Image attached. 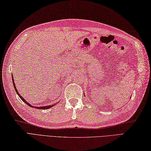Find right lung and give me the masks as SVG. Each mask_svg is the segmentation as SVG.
Returning <instances> with one entry per match:
<instances>
[{
    "instance_id": "add662e5",
    "label": "right lung",
    "mask_w": 151,
    "mask_h": 151,
    "mask_svg": "<svg viewBox=\"0 0 151 151\" xmlns=\"http://www.w3.org/2000/svg\"><path fill=\"white\" fill-rule=\"evenodd\" d=\"M12 82H13V85H14V88H15V91L17 92V95H19V97H20L21 99V100L23 101L24 103H26L27 105H28V106H32V107H33V108H36V109H40V110H46V109H49V108H51V107H52V106H54V105H50V106H40V107H35V106H32L30 104H29L28 103V102H27L26 101H25V99H24L23 98H22V97L21 95H20V94H19V93L18 92V91H17V88H16V86H15V82H14V77H13V76H12Z\"/></svg>"
}]
</instances>
